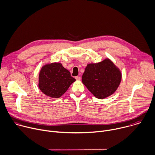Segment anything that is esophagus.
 Masks as SVG:
<instances>
[{
    "label": "esophagus",
    "mask_w": 155,
    "mask_h": 155,
    "mask_svg": "<svg viewBox=\"0 0 155 155\" xmlns=\"http://www.w3.org/2000/svg\"><path fill=\"white\" fill-rule=\"evenodd\" d=\"M75 79H76V80H78V81H80V80L81 79V78L80 76H76V77H75Z\"/></svg>",
    "instance_id": "esophagus-1"
}]
</instances>
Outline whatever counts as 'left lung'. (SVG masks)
<instances>
[{"label":"left lung","mask_w":155,"mask_h":155,"mask_svg":"<svg viewBox=\"0 0 155 155\" xmlns=\"http://www.w3.org/2000/svg\"><path fill=\"white\" fill-rule=\"evenodd\" d=\"M121 76L119 68L110 59L106 58L99 63L87 64L82 82L96 98L104 99L117 90Z\"/></svg>","instance_id":"8db88e82"}]
</instances>
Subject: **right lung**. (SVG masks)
<instances>
[{
	"mask_svg": "<svg viewBox=\"0 0 155 155\" xmlns=\"http://www.w3.org/2000/svg\"><path fill=\"white\" fill-rule=\"evenodd\" d=\"M76 81L70 71L58 62L43 65L39 73L38 87L46 96L58 98L67 91Z\"/></svg>",
	"mask_w": 155,
	"mask_h": 155,
	"instance_id": "1",
	"label": "right lung"
}]
</instances>
